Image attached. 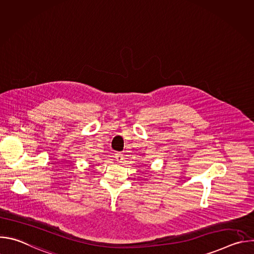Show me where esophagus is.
Segmentation results:
<instances>
[{"label": "esophagus", "instance_id": "34e87169", "mask_svg": "<svg viewBox=\"0 0 254 254\" xmlns=\"http://www.w3.org/2000/svg\"><path fill=\"white\" fill-rule=\"evenodd\" d=\"M116 160L120 163H122L124 161V155L122 153H117L116 154Z\"/></svg>", "mask_w": 254, "mask_h": 254}]
</instances>
